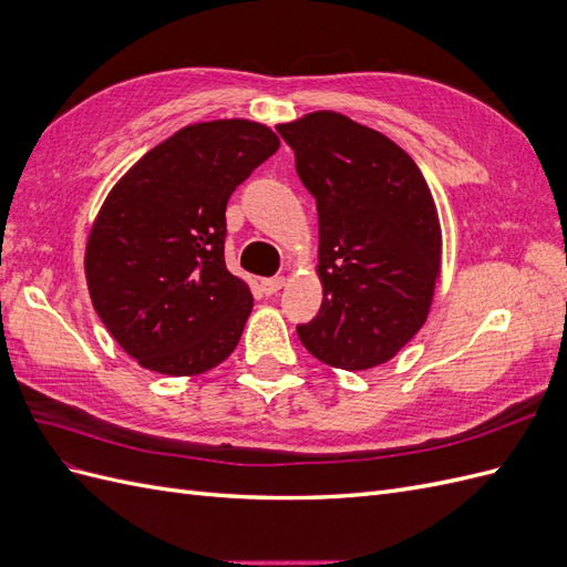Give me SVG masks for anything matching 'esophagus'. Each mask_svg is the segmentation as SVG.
<instances>
[{
  "mask_svg": "<svg viewBox=\"0 0 567 567\" xmlns=\"http://www.w3.org/2000/svg\"><path fill=\"white\" fill-rule=\"evenodd\" d=\"M286 286V279L284 277H274V279H262V284H260V288H262V293L265 296H274V293H279V290Z\"/></svg>",
  "mask_w": 567,
  "mask_h": 567,
  "instance_id": "esophagus-1",
  "label": "esophagus"
}]
</instances>
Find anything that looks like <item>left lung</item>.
<instances>
[{
  "label": "left lung",
  "instance_id": "left-lung-1",
  "mask_svg": "<svg viewBox=\"0 0 567 567\" xmlns=\"http://www.w3.org/2000/svg\"><path fill=\"white\" fill-rule=\"evenodd\" d=\"M317 200L321 310L298 326L319 362H390L431 312L442 229L419 165L385 134L336 111L277 125Z\"/></svg>",
  "mask_w": 567,
  "mask_h": 567
}]
</instances>
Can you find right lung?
Listing matches in <instances>:
<instances>
[{
  "label": "right lung",
  "mask_w": 567,
  "mask_h": 567,
  "mask_svg": "<svg viewBox=\"0 0 567 567\" xmlns=\"http://www.w3.org/2000/svg\"><path fill=\"white\" fill-rule=\"evenodd\" d=\"M244 117L186 125L115 182L84 248L99 319L140 367L198 375L236 350L252 293L225 265L234 188L279 148Z\"/></svg>",
  "instance_id": "1"
}]
</instances>
